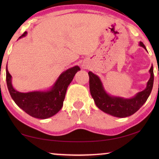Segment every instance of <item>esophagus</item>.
Masks as SVG:
<instances>
[{
  "instance_id": "1",
  "label": "esophagus",
  "mask_w": 159,
  "mask_h": 159,
  "mask_svg": "<svg viewBox=\"0 0 159 159\" xmlns=\"http://www.w3.org/2000/svg\"><path fill=\"white\" fill-rule=\"evenodd\" d=\"M81 66H82L83 69H86V67H87V66H86V65H85V64H83V65H81Z\"/></svg>"
}]
</instances>
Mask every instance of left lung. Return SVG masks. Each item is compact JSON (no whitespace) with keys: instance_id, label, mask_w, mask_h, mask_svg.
<instances>
[{"instance_id":"left-lung-1","label":"left lung","mask_w":159,"mask_h":159,"mask_svg":"<svg viewBox=\"0 0 159 159\" xmlns=\"http://www.w3.org/2000/svg\"><path fill=\"white\" fill-rule=\"evenodd\" d=\"M139 45L147 50L143 43L139 42ZM149 73L150 79L147 83L146 88L137 93L133 98H124L110 95L106 92L99 76L89 71L90 94L96 106L104 113L118 118H125L134 114L146 102L152 90L154 84L153 66H151Z\"/></svg>"}]
</instances>
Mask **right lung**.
Returning a JSON list of instances; mask_svg holds the SVG:
<instances>
[{
    "label": "right lung",
    "mask_w": 159,
    "mask_h": 159,
    "mask_svg": "<svg viewBox=\"0 0 159 159\" xmlns=\"http://www.w3.org/2000/svg\"><path fill=\"white\" fill-rule=\"evenodd\" d=\"M25 31L19 38L25 37ZM80 69L78 66L66 69L57 78L50 89L43 91L21 93L16 90L12 84V76L6 66V82L10 96L16 104L31 116L45 119L55 115L63 106L66 92L75 74Z\"/></svg>",
    "instance_id": "right-lung-1"
}]
</instances>
